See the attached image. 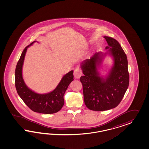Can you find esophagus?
I'll list each match as a JSON object with an SVG mask.
<instances>
[{
    "label": "esophagus",
    "instance_id": "34e87169",
    "mask_svg": "<svg viewBox=\"0 0 149 149\" xmlns=\"http://www.w3.org/2000/svg\"><path fill=\"white\" fill-rule=\"evenodd\" d=\"M82 70L81 69L79 68H77L74 71V75L76 79H79L82 75Z\"/></svg>",
    "mask_w": 149,
    "mask_h": 149
}]
</instances>
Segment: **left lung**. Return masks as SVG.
I'll return each mask as SVG.
<instances>
[{
    "instance_id": "left-lung-1",
    "label": "left lung",
    "mask_w": 149,
    "mask_h": 149,
    "mask_svg": "<svg viewBox=\"0 0 149 149\" xmlns=\"http://www.w3.org/2000/svg\"><path fill=\"white\" fill-rule=\"evenodd\" d=\"M109 46L106 49L113 55L114 64L105 79L101 78L97 65L101 62L99 53L87 59L81 65L84 76L80 79L82 84L84 99L91 110L100 111L116 107L121 102L129 85L130 75L126 54L119 42L110 36H104Z\"/></svg>"
}]
</instances>
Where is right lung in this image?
Masks as SVG:
<instances>
[{
	"instance_id": "right-lung-1",
	"label": "right lung",
	"mask_w": 149,
	"mask_h": 149,
	"mask_svg": "<svg viewBox=\"0 0 149 149\" xmlns=\"http://www.w3.org/2000/svg\"><path fill=\"white\" fill-rule=\"evenodd\" d=\"M35 41L24 48L18 60L15 69V87L19 96L32 111L45 114L54 113L59 111L64 104L63 97L69 85L74 80L73 70L65 74L58 85L50 93L40 95L28 88L23 79L22 69L27 47Z\"/></svg>"
}]
</instances>
